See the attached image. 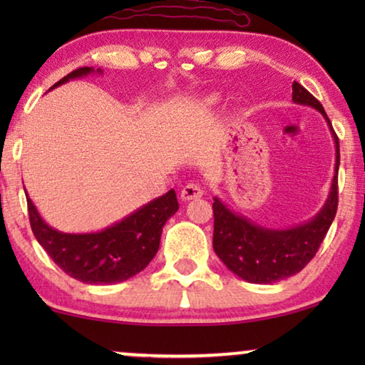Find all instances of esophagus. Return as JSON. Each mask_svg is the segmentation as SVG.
Returning <instances> with one entry per match:
<instances>
[{
	"label": "esophagus",
	"instance_id": "1",
	"mask_svg": "<svg viewBox=\"0 0 365 365\" xmlns=\"http://www.w3.org/2000/svg\"><path fill=\"white\" fill-rule=\"evenodd\" d=\"M204 194V189L196 182H189L182 187L181 191V199L182 201H191V199H197Z\"/></svg>",
	"mask_w": 365,
	"mask_h": 365
}]
</instances>
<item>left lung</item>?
Returning a JSON list of instances; mask_svg holds the SVG:
<instances>
[{"mask_svg": "<svg viewBox=\"0 0 365 365\" xmlns=\"http://www.w3.org/2000/svg\"><path fill=\"white\" fill-rule=\"evenodd\" d=\"M292 101L317 109L326 118L336 144V174L321 211L311 221L289 229L259 226L214 197V251L229 271L252 284H272L301 272L316 256L337 212L339 139L322 104L296 81L292 83Z\"/></svg>", "mask_w": 365, "mask_h": 365, "instance_id": "1", "label": "left lung"}]
</instances>
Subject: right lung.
Returning a JSON list of instances; mask_svg holds the SVG:
<instances>
[{"instance_id":"obj_1","label":"right lung","mask_w":365,"mask_h":365,"mask_svg":"<svg viewBox=\"0 0 365 365\" xmlns=\"http://www.w3.org/2000/svg\"><path fill=\"white\" fill-rule=\"evenodd\" d=\"M91 73L88 66L74 69L51 89ZM26 201L34 237L68 276L84 284H116L141 272L156 256L164 224L179 209L171 189L103 231L68 234L48 226L29 196Z\"/></svg>"}]
</instances>
